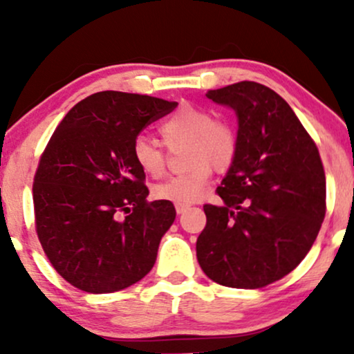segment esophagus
Instances as JSON below:
<instances>
[{"instance_id": "esophagus-1", "label": "esophagus", "mask_w": 354, "mask_h": 354, "mask_svg": "<svg viewBox=\"0 0 354 354\" xmlns=\"http://www.w3.org/2000/svg\"><path fill=\"white\" fill-rule=\"evenodd\" d=\"M174 208H176V213L178 214H181V213H185V211L189 208V205H188V203H176V205H174Z\"/></svg>"}]
</instances>
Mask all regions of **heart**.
<instances>
[{
  "label": "heart",
  "instance_id": "obj_1",
  "mask_svg": "<svg viewBox=\"0 0 354 354\" xmlns=\"http://www.w3.org/2000/svg\"><path fill=\"white\" fill-rule=\"evenodd\" d=\"M166 146L188 141L186 165L188 171L168 178L153 188L156 200L171 203H193L201 196L211 180V166L225 171L233 165L238 153V135L233 124L216 120L208 108L185 104L169 115L160 126ZM133 161L149 178L163 176L166 166L165 149L148 136L133 141Z\"/></svg>",
  "mask_w": 354,
  "mask_h": 354
}]
</instances>
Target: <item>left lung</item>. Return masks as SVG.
Here are the masks:
<instances>
[{"label": "left lung", "instance_id": "1", "mask_svg": "<svg viewBox=\"0 0 354 354\" xmlns=\"http://www.w3.org/2000/svg\"><path fill=\"white\" fill-rule=\"evenodd\" d=\"M238 116V153L205 205L196 241L201 270L214 283L256 290L295 270L326 214V176L315 141L278 93L241 81L206 93Z\"/></svg>", "mask_w": 354, "mask_h": 354}]
</instances>
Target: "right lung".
<instances>
[{
    "instance_id": "right-lung-1",
    "label": "right lung",
    "mask_w": 354,
    "mask_h": 354,
    "mask_svg": "<svg viewBox=\"0 0 354 354\" xmlns=\"http://www.w3.org/2000/svg\"><path fill=\"white\" fill-rule=\"evenodd\" d=\"M176 106L146 95L95 93L48 141L33 181L36 233L51 266L78 290L115 293L151 271L176 209L171 201L146 200L131 148L146 126Z\"/></svg>"
}]
</instances>
